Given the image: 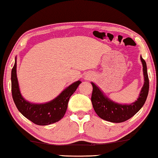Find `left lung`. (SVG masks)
Segmentation results:
<instances>
[{
    "label": "left lung",
    "instance_id": "1",
    "mask_svg": "<svg viewBox=\"0 0 158 158\" xmlns=\"http://www.w3.org/2000/svg\"><path fill=\"white\" fill-rule=\"evenodd\" d=\"M140 60L143 64L144 84L138 99L131 104H120L113 102L103 94V91L95 84L91 82L93 86L91 103L96 114L101 118L112 123H122L133 117L144 105L149 91V79L146 62L141 56Z\"/></svg>",
    "mask_w": 158,
    "mask_h": 158
}]
</instances>
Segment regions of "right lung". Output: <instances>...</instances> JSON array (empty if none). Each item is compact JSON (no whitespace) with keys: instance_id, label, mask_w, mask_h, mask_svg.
Wrapping results in <instances>:
<instances>
[{"instance_id":"1","label":"right lung","mask_w":158,"mask_h":158,"mask_svg":"<svg viewBox=\"0 0 158 158\" xmlns=\"http://www.w3.org/2000/svg\"><path fill=\"white\" fill-rule=\"evenodd\" d=\"M16 57L11 72V90L14 103L21 114L30 121L39 126H48L56 123L64 117L69 98L81 81L72 84L53 100L44 103H32L21 95L16 73Z\"/></svg>"}]
</instances>
